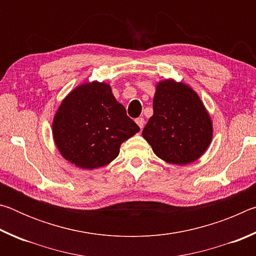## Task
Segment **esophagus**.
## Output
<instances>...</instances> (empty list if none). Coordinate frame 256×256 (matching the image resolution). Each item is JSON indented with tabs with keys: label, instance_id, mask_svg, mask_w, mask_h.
Segmentation results:
<instances>
[{
	"label": "esophagus",
	"instance_id": "1",
	"mask_svg": "<svg viewBox=\"0 0 256 256\" xmlns=\"http://www.w3.org/2000/svg\"><path fill=\"white\" fill-rule=\"evenodd\" d=\"M136 124L138 125V128H140L141 130L144 128V118H136Z\"/></svg>",
	"mask_w": 256,
	"mask_h": 256
}]
</instances>
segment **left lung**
<instances>
[{"label":"left lung","mask_w":256,"mask_h":256,"mask_svg":"<svg viewBox=\"0 0 256 256\" xmlns=\"http://www.w3.org/2000/svg\"><path fill=\"white\" fill-rule=\"evenodd\" d=\"M154 115L142 131L156 156L166 162H196L210 146L212 122L200 97L188 84L172 79L156 86Z\"/></svg>","instance_id":"left-lung-1"}]
</instances>
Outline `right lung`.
I'll return each instance as SVG.
<instances>
[{"instance_id":"1","label":"right lung","mask_w":256,"mask_h":256,"mask_svg":"<svg viewBox=\"0 0 256 256\" xmlns=\"http://www.w3.org/2000/svg\"><path fill=\"white\" fill-rule=\"evenodd\" d=\"M140 131L116 100L110 84L86 82L60 102L53 120V138L60 154L84 170L112 162L124 141Z\"/></svg>"}]
</instances>
